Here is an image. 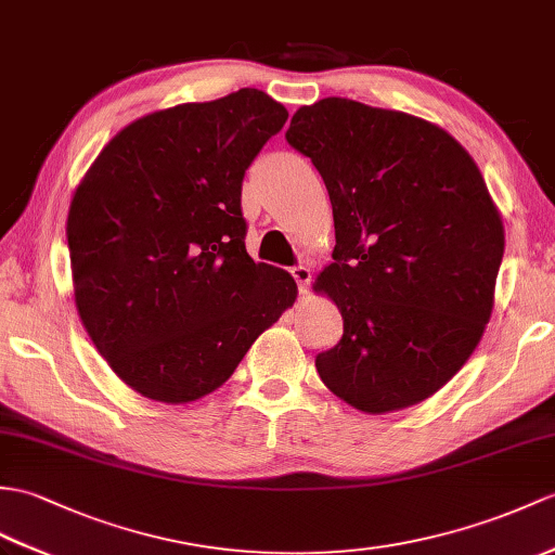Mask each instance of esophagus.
Returning <instances> with one entry per match:
<instances>
[{
    "label": "esophagus",
    "instance_id": "34e87169",
    "mask_svg": "<svg viewBox=\"0 0 555 555\" xmlns=\"http://www.w3.org/2000/svg\"><path fill=\"white\" fill-rule=\"evenodd\" d=\"M291 274H293L295 283H298L300 295H307V286H309V281H312V272H309V267H305V264L293 267Z\"/></svg>",
    "mask_w": 555,
    "mask_h": 555
}]
</instances>
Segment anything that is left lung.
Segmentation results:
<instances>
[{
    "label": "left lung",
    "mask_w": 555,
    "mask_h": 555,
    "mask_svg": "<svg viewBox=\"0 0 555 555\" xmlns=\"http://www.w3.org/2000/svg\"><path fill=\"white\" fill-rule=\"evenodd\" d=\"M336 224L317 276L343 338L317 354L326 388L364 414L414 406L468 362L492 317L504 222L478 165L416 115L328 96L293 115Z\"/></svg>",
    "instance_id": "left-lung-1"
}]
</instances>
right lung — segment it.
<instances>
[{
	"instance_id": "add662e5",
	"label": "right lung",
	"mask_w": 555,
	"mask_h": 555,
	"mask_svg": "<svg viewBox=\"0 0 555 555\" xmlns=\"http://www.w3.org/2000/svg\"><path fill=\"white\" fill-rule=\"evenodd\" d=\"M288 120L260 89L149 113L115 134L68 212L75 307L125 385L165 404L217 390L298 298L246 253L243 175Z\"/></svg>"
}]
</instances>
